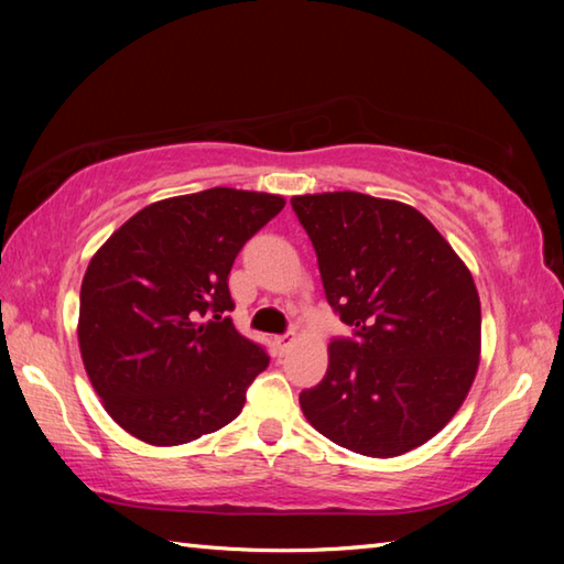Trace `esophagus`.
Segmentation results:
<instances>
[{
	"instance_id": "obj_1",
	"label": "esophagus",
	"mask_w": 564,
	"mask_h": 564,
	"mask_svg": "<svg viewBox=\"0 0 564 564\" xmlns=\"http://www.w3.org/2000/svg\"><path fill=\"white\" fill-rule=\"evenodd\" d=\"M293 341H295V332H285V334H275L273 337V344H275V349H279L281 354H285L293 346Z\"/></svg>"
}]
</instances>
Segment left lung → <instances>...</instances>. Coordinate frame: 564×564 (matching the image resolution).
Listing matches in <instances>:
<instances>
[{
	"label": "left lung",
	"instance_id": "left-lung-1",
	"mask_svg": "<svg viewBox=\"0 0 564 564\" xmlns=\"http://www.w3.org/2000/svg\"><path fill=\"white\" fill-rule=\"evenodd\" d=\"M327 303L354 327L327 376L301 392L307 422L341 448L392 458L451 422L480 364V295L422 213L356 191L293 196Z\"/></svg>",
	"mask_w": 564,
	"mask_h": 564
}]
</instances>
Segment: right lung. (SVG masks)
Returning <instances> with one entry per match:
<instances>
[{
  "mask_svg": "<svg viewBox=\"0 0 564 564\" xmlns=\"http://www.w3.org/2000/svg\"><path fill=\"white\" fill-rule=\"evenodd\" d=\"M285 206L215 186L142 208L91 257L79 293V351L106 412L152 446L230 424L269 354L227 313L239 249Z\"/></svg>",
  "mask_w": 564,
  "mask_h": 564,
  "instance_id": "add662e5",
  "label": "right lung"
}]
</instances>
